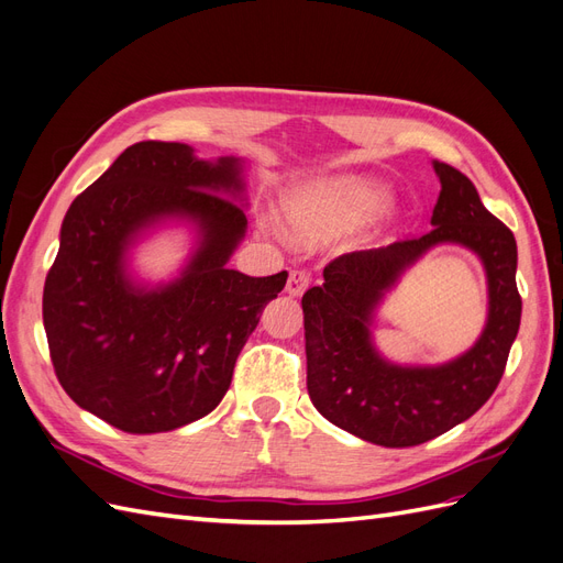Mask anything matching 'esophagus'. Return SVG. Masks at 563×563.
Masks as SVG:
<instances>
[{"mask_svg": "<svg viewBox=\"0 0 563 563\" xmlns=\"http://www.w3.org/2000/svg\"><path fill=\"white\" fill-rule=\"evenodd\" d=\"M310 286V275L305 269H294L291 275H288V282H286V294L288 296H302L305 291H308Z\"/></svg>", "mask_w": 563, "mask_h": 563, "instance_id": "esophagus-1", "label": "esophagus"}]
</instances>
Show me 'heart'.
Masks as SVG:
<instances>
[{"mask_svg": "<svg viewBox=\"0 0 563 563\" xmlns=\"http://www.w3.org/2000/svg\"><path fill=\"white\" fill-rule=\"evenodd\" d=\"M389 199V187L371 176L340 172L317 176L291 187L284 195V216L291 234L300 242H327L352 232L371 220ZM272 230L286 234L284 223L272 216Z\"/></svg>", "mask_w": 563, "mask_h": 563, "instance_id": "b5f03b06", "label": "heart"}]
</instances>
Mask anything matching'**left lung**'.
Here are the masks:
<instances>
[{
  "label": "left lung",
  "mask_w": 563,
  "mask_h": 563,
  "mask_svg": "<svg viewBox=\"0 0 563 563\" xmlns=\"http://www.w3.org/2000/svg\"><path fill=\"white\" fill-rule=\"evenodd\" d=\"M432 166L441 183L432 230L340 255L323 267V284L302 296L314 408L335 428L387 449L424 444L479 411L503 378L521 321L515 234L484 207L465 174L437 159ZM441 243L463 245L483 261L489 286L485 331L451 363H389L372 343L375 312L405 269Z\"/></svg>",
  "instance_id": "8db88e82"
}]
</instances>
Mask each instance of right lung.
Masks as SVG:
<instances>
[{"mask_svg": "<svg viewBox=\"0 0 563 563\" xmlns=\"http://www.w3.org/2000/svg\"><path fill=\"white\" fill-rule=\"evenodd\" d=\"M246 162L185 143L126 147L67 209L44 284V329L70 399L131 434L172 432L225 397L232 371L286 272L230 269L246 236ZM196 240L177 277L145 283L132 249L159 227Z\"/></svg>", "mask_w": 563, "mask_h": 563, "instance_id": "obj_1", "label": "right lung"}]
</instances>
